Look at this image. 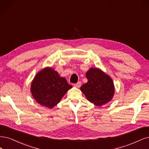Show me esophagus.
<instances>
[{
    "label": "esophagus",
    "instance_id": "obj_1",
    "mask_svg": "<svg viewBox=\"0 0 149 149\" xmlns=\"http://www.w3.org/2000/svg\"><path fill=\"white\" fill-rule=\"evenodd\" d=\"M74 86L76 88H79L81 86V82H80V81H79V82H77V84H74Z\"/></svg>",
    "mask_w": 149,
    "mask_h": 149
}]
</instances>
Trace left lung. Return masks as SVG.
<instances>
[{
	"mask_svg": "<svg viewBox=\"0 0 149 149\" xmlns=\"http://www.w3.org/2000/svg\"><path fill=\"white\" fill-rule=\"evenodd\" d=\"M86 78L88 81L81 86L80 90L90 102L101 107L112 100L115 90L111 77L99 68H91Z\"/></svg>",
	"mask_w": 149,
	"mask_h": 149,
	"instance_id": "8db88e82",
	"label": "left lung"
}]
</instances>
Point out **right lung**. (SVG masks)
I'll use <instances>...</instances> for the list:
<instances>
[{
	"instance_id": "right-lung-1",
	"label": "right lung",
	"mask_w": 149,
	"mask_h": 149,
	"mask_svg": "<svg viewBox=\"0 0 149 149\" xmlns=\"http://www.w3.org/2000/svg\"><path fill=\"white\" fill-rule=\"evenodd\" d=\"M72 87L57 71L47 67L36 74L31 82L30 91L38 103L51 109L61 102Z\"/></svg>"
}]
</instances>
